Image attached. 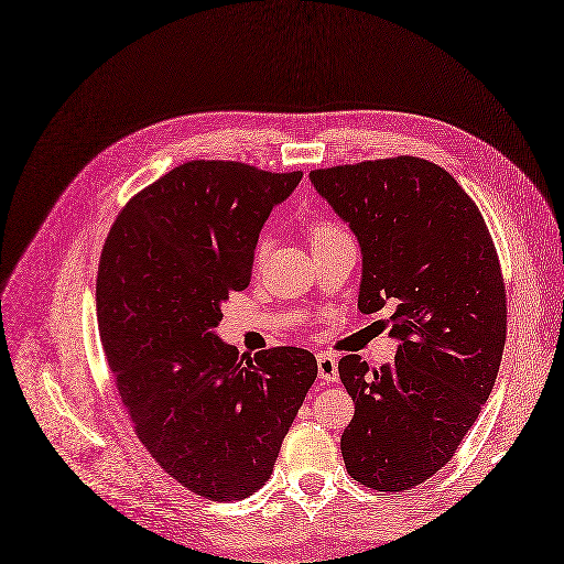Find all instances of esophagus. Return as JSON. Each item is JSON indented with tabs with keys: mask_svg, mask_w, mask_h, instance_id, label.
<instances>
[{
	"mask_svg": "<svg viewBox=\"0 0 564 564\" xmlns=\"http://www.w3.org/2000/svg\"><path fill=\"white\" fill-rule=\"evenodd\" d=\"M317 373L327 382H338V359L332 352H317Z\"/></svg>",
	"mask_w": 564,
	"mask_h": 564,
	"instance_id": "1",
	"label": "esophagus"
}]
</instances>
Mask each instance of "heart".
<instances>
[{"instance_id":"1","label":"heart","mask_w":564,"mask_h":564,"mask_svg":"<svg viewBox=\"0 0 564 564\" xmlns=\"http://www.w3.org/2000/svg\"><path fill=\"white\" fill-rule=\"evenodd\" d=\"M340 235H348V232L343 230L338 224L329 221V218H317V221L308 224V239L313 243V249L321 247V243H325V241H332V239L340 237ZM260 253H262V247L258 249V256Z\"/></svg>"}]
</instances>
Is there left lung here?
<instances>
[{
	"label": "left lung",
	"instance_id": "obj_1",
	"mask_svg": "<svg viewBox=\"0 0 564 564\" xmlns=\"http://www.w3.org/2000/svg\"><path fill=\"white\" fill-rule=\"evenodd\" d=\"M315 191L350 224L364 269L359 311L384 304L394 361H338L355 414L340 435L346 470L384 494L410 491L452 460L496 384L507 295L475 200L440 165L394 156L313 170Z\"/></svg>",
	"mask_w": 564,
	"mask_h": 564
}]
</instances>
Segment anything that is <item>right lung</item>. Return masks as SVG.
Instances as JSON below:
<instances>
[{
  "label": "right lung",
  "mask_w": 564,
  "mask_h": 564,
  "mask_svg": "<svg viewBox=\"0 0 564 564\" xmlns=\"http://www.w3.org/2000/svg\"><path fill=\"white\" fill-rule=\"evenodd\" d=\"M302 180L237 161H188L127 203L96 279L104 352L133 431L207 500H243L274 470L317 376L308 350L239 355L214 334L249 288L258 235Z\"/></svg>",
  "instance_id": "add662e5"
}]
</instances>
